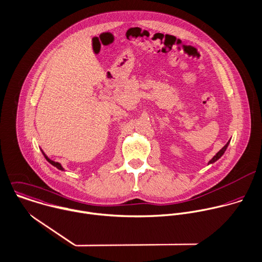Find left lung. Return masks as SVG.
Masks as SVG:
<instances>
[{
  "mask_svg": "<svg viewBox=\"0 0 262 262\" xmlns=\"http://www.w3.org/2000/svg\"><path fill=\"white\" fill-rule=\"evenodd\" d=\"M229 142H230V140H229V141H228V142H227V143H226V144H225V145H224V146H223V147H222V148H221V149H220V150H219V151H218L214 157H213V159H212L210 162H208V164H212V163L216 162L217 160H219V159L221 158V157L223 156V154L225 152V150H226V148H227V146H228Z\"/></svg>",
  "mask_w": 262,
  "mask_h": 262,
  "instance_id": "obj_1",
  "label": "left lung"
}]
</instances>
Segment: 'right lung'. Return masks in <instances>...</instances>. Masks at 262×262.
Wrapping results in <instances>:
<instances>
[{"mask_svg": "<svg viewBox=\"0 0 262 262\" xmlns=\"http://www.w3.org/2000/svg\"><path fill=\"white\" fill-rule=\"evenodd\" d=\"M42 154H43V156L45 157V159H46V160H47V161H48V162H49L51 165H54L55 167H57V168H58V169H60V170H64V168L62 167V165H61L59 162H55V161L50 160V159L48 158V157H47V156H46V155H45L43 151H42Z\"/></svg>", "mask_w": 262, "mask_h": 262, "instance_id": "right-lung-1", "label": "right lung"}]
</instances>
